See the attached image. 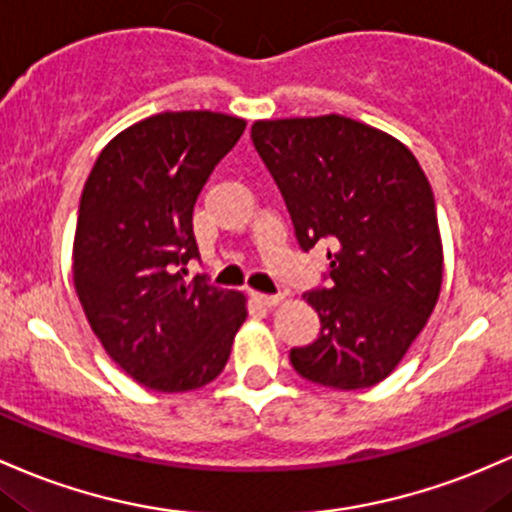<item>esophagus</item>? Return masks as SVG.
<instances>
[{
    "instance_id": "obj_1",
    "label": "esophagus",
    "mask_w": 512,
    "mask_h": 512,
    "mask_svg": "<svg viewBox=\"0 0 512 512\" xmlns=\"http://www.w3.org/2000/svg\"><path fill=\"white\" fill-rule=\"evenodd\" d=\"M250 299L255 301L257 306L272 308V306H277L279 301H282V296H269V294H257V291H250Z\"/></svg>"
}]
</instances>
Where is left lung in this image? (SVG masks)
<instances>
[{
  "instance_id": "left-lung-1",
  "label": "left lung",
  "mask_w": 512,
  "mask_h": 512,
  "mask_svg": "<svg viewBox=\"0 0 512 512\" xmlns=\"http://www.w3.org/2000/svg\"><path fill=\"white\" fill-rule=\"evenodd\" d=\"M250 136L301 250L330 245L328 289L303 296L320 333L291 350V364L313 384L369 389L398 367L440 296L428 177L401 140L347 116L255 121Z\"/></svg>"
}]
</instances>
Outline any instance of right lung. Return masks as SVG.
<instances>
[{"label": "right lung", "instance_id": "add662e5", "mask_svg": "<svg viewBox=\"0 0 512 512\" xmlns=\"http://www.w3.org/2000/svg\"><path fill=\"white\" fill-rule=\"evenodd\" d=\"M245 131L238 116L165 111L101 150L80 199L72 279L106 355L153 391L201 389L226 367L245 296L184 282L194 204Z\"/></svg>", "mask_w": 512, "mask_h": 512}]
</instances>
